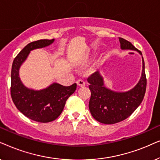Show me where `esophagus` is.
Masks as SVG:
<instances>
[{
    "mask_svg": "<svg viewBox=\"0 0 160 160\" xmlns=\"http://www.w3.org/2000/svg\"><path fill=\"white\" fill-rule=\"evenodd\" d=\"M77 84H78V86H80V87H83L86 86V82H85L84 80H77Z\"/></svg>",
    "mask_w": 160,
    "mask_h": 160,
    "instance_id": "1",
    "label": "esophagus"
}]
</instances>
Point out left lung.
I'll use <instances>...</instances> for the list:
<instances>
[{
  "label": "left lung",
  "instance_id": "left-lung-1",
  "mask_svg": "<svg viewBox=\"0 0 160 160\" xmlns=\"http://www.w3.org/2000/svg\"><path fill=\"white\" fill-rule=\"evenodd\" d=\"M121 49L123 50H135L142 55V52L123 38H119ZM142 69L137 85L128 91L120 92L106 88L102 77L96 72L88 78L90 83L91 96L89 101V110L97 121L105 124L120 122L130 116L143 99L146 89L145 63L142 56Z\"/></svg>",
  "mask_w": 160,
  "mask_h": 160
}]
</instances>
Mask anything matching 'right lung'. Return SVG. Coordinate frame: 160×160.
I'll list each match as a JSON object with an SVG mask.
<instances>
[{"mask_svg":"<svg viewBox=\"0 0 160 160\" xmlns=\"http://www.w3.org/2000/svg\"><path fill=\"white\" fill-rule=\"evenodd\" d=\"M54 41L41 39L27 44L14 58L12 67L11 96L14 104L24 116L41 123L50 122L60 116L67 99L75 91L77 84L64 86L53 82L46 88L33 90L23 85L19 71L31 50L45 48Z\"/></svg>","mask_w":160,"mask_h":160,"instance_id":"right-lung-1","label":"right lung"}]
</instances>
